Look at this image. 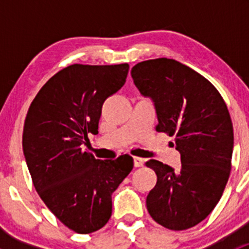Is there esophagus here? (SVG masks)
Listing matches in <instances>:
<instances>
[{"instance_id":"1","label":"esophagus","mask_w":249,"mask_h":249,"mask_svg":"<svg viewBox=\"0 0 249 249\" xmlns=\"http://www.w3.org/2000/svg\"><path fill=\"white\" fill-rule=\"evenodd\" d=\"M134 165L135 167H141L143 165V159L139 157H134Z\"/></svg>"}]
</instances>
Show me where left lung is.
<instances>
[{
	"instance_id": "obj_1",
	"label": "left lung",
	"mask_w": 249,
	"mask_h": 249,
	"mask_svg": "<svg viewBox=\"0 0 249 249\" xmlns=\"http://www.w3.org/2000/svg\"><path fill=\"white\" fill-rule=\"evenodd\" d=\"M135 85L153 100L155 130L175 137L180 169L158 160L145 166L157 173L147 196L150 217L170 230L202 222L222 197L231 170L233 130L222 95L205 77L172 59L147 60L131 69Z\"/></svg>"
}]
</instances>
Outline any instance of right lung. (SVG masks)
Segmentation results:
<instances>
[{"label":"right lung","instance_id":"add662e5","mask_svg":"<svg viewBox=\"0 0 249 249\" xmlns=\"http://www.w3.org/2000/svg\"><path fill=\"white\" fill-rule=\"evenodd\" d=\"M129 65L74 64L42 87L27 112L22 150L37 193L53 214L78 233L101 229L112 214V194L134 159L100 160L83 152L99 134L102 105L126 80Z\"/></svg>","mask_w":249,"mask_h":249}]
</instances>
